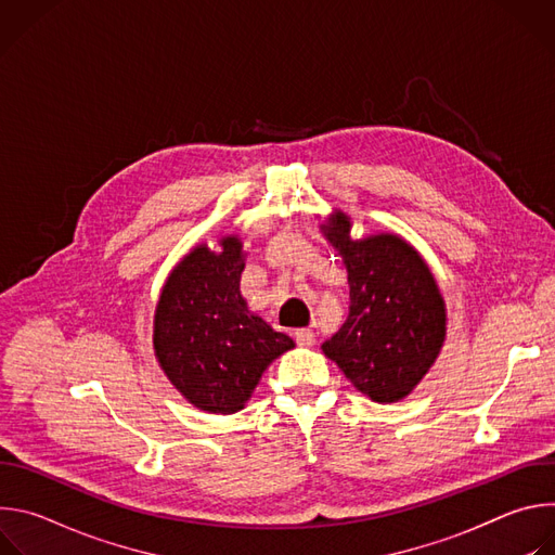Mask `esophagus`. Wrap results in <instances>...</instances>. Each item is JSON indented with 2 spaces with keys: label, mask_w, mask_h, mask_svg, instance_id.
Wrapping results in <instances>:
<instances>
[{
  "label": "esophagus",
  "mask_w": 555,
  "mask_h": 555,
  "mask_svg": "<svg viewBox=\"0 0 555 555\" xmlns=\"http://www.w3.org/2000/svg\"><path fill=\"white\" fill-rule=\"evenodd\" d=\"M294 340H296L298 347H313L315 334L311 330H296L294 332Z\"/></svg>",
  "instance_id": "34e87169"
}]
</instances>
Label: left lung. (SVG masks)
<instances>
[{"label":"left lung","mask_w":555,"mask_h":555,"mask_svg":"<svg viewBox=\"0 0 555 555\" xmlns=\"http://www.w3.org/2000/svg\"><path fill=\"white\" fill-rule=\"evenodd\" d=\"M351 217L334 210L321 232L343 257L349 315L323 353L379 404L400 402L417 388L441 353L448 311L439 283L404 236L375 232L353 240Z\"/></svg>","instance_id":"1"}]
</instances>
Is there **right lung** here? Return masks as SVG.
Here are the masks:
<instances>
[{"mask_svg": "<svg viewBox=\"0 0 555 555\" xmlns=\"http://www.w3.org/2000/svg\"><path fill=\"white\" fill-rule=\"evenodd\" d=\"M248 253L221 234L186 253L167 276L153 313V353L182 398L204 413L242 411L266 369L294 340L274 332L242 294Z\"/></svg>", "mask_w": 555, "mask_h": 555, "instance_id": "right-lung-1", "label": "right lung"}]
</instances>
